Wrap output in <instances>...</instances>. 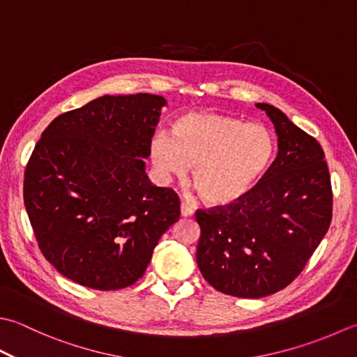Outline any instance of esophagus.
Returning a JSON list of instances; mask_svg holds the SVG:
<instances>
[{
    "instance_id": "34e87169",
    "label": "esophagus",
    "mask_w": 357,
    "mask_h": 357,
    "mask_svg": "<svg viewBox=\"0 0 357 357\" xmlns=\"http://www.w3.org/2000/svg\"><path fill=\"white\" fill-rule=\"evenodd\" d=\"M192 215H193L192 207H188L185 202H183V204H181V216H184V218H188V216H192Z\"/></svg>"
}]
</instances>
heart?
I'll return each instance as SVG.
<instances>
[{
  "instance_id": "heart-1",
  "label": "heart",
  "mask_w": 357,
  "mask_h": 357,
  "mask_svg": "<svg viewBox=\"0 0 357 357\" xmlns=\"http://www.w3.org/2000/svg\"><path fill=\"white\" fill-rule=\"evenodd\" d=\"M277 156V139L261 123L216 113H187L174 119L172 137L158 132L150 159L160 178H184L208 206L229 207L252 193Z\"/></svg>"
}]
</instances>
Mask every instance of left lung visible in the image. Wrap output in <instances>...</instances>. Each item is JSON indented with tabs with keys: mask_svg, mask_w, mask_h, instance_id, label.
<instances>
[{
	"mask_svg": "<svg viewBox=\"0 0 357 357\" xmlns=\"http://www.w3.org/2000/svg\"><path fill=\"white\" fill-rule=\"evenodd\" d=\"M257 107L266 111L278 136L271 170L248 198L195 215L202 277L222 294L243 298L271 296L296 280L333 218L322 146L278 108Z\"/></svg>",
	"mask_w": 357,
	"mask_h": 357,
	"instance_id": "8db88e82",
	"label": "left lung"
}]
</instances>
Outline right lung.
<instances>
[{"instance_id": "1", "label": "right lung", "mask_w": 357, "mask_h": 357, "mask_svg": "<svg viewBox=\"0 0 357 357\" xmlns=\"http://www.w3.org/2000/svg\"><path fill=\"white\" fill-rule=\"evenodd\" d=\"M167 102L155 94L103 96L47 125L24 172V206L46 260L86 288L136 283L179 198L151 185L142 158Z\"/></svg>"}]
</instances>
